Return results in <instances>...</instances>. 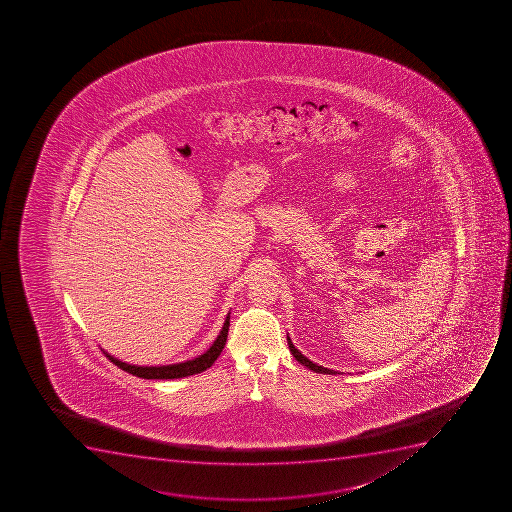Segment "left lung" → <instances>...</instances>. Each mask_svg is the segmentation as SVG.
I'll return each instance as SVG.
<instances>
[{"instance_id": "8db88e82", "label": "left lung", "mask_w": 512, "mask_h": 512, "mask_svg": "<svg viewBox=\"0 0 512 512\" xmlns=\"http://www.w3.org/2000/svg\"><path fill=\"white\" fill-rule=\"evenodd\" d=\"M287 342H289V349L292 354H294L295 359L299 360L300 364L305 365L307 369L314 370V372H319V374H337L335 370L327 369V367H322V365H317L312 362V360L307 359L299 349H295L294 344H292V340L290 337H287Z\"/></svg>"}]
</instances>
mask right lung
I'll use <instances>...</instances> for the list:
<instances>
[{
    "label": "right lung",
    "instance_id": "1",
    "mask_svg": "<svg viewBox=\"0 0 512 512\" xmlns=\"http://www.w3.org/2000/svg\"><path fill=\"white\" fill-rule=\"evenodd\" d=\"M228 325H230V314L225 319L220 334L217 339L213 342L212 347L205 352V354L198 355L195 359L187 360V362H180V364L172 365H160V367H143V365H132L127 362L118 360L117 357L107 354L103 350V354L107 355L108 359L112 360L113 364L125 370L128 374L137 375L142 379H180V377H188V375L200 374L203 370H207L208 367H212L213 362L217 360L218 355L222 352L227 342Z\"/></svg>",
    "mask_w": 512,
    "mask_h": 512
}]
</instances>
